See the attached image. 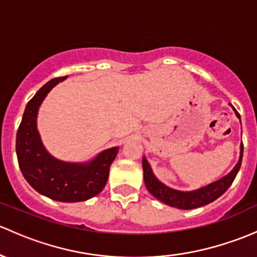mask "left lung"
<instances>
[{
    "label": "left lung",
    "mask_w": 257,
    "mask_h": 257,
    "mask_svg": "<svg viewBox=\"0 0 257 257\" xmlns=\"http://www.w3.org/2000/svg\"><path fill=\"white\" fill-rule=\"evenodd\" d=\"M234 110H235L237 117L240 118L239 113L236 112L235 108H234ZM242 150H244V145L241 144L239 161H237L235 167L226 176L221 177L220 180L215 181V182L209 183L208 186L198 188V190L191 191V192H182V191L172 190V188L167 187L164 183H161L154 175L147 159L143 158V171H144L145 186H147L148 191L155 198H158L159 201H161L163 203L170 207L178 208V209H193V208L206 206V204L212 203L213 201L219 198L221 194L230 187L233 181L235 180L240 166H241Z\"/></svg>",
    "instance_id": "left-lung-1"
}]
</instances>
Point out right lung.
Listing matches in <instances>:
<instances>
[{"label":"right lung","mask_w":257,"mask_h":257,"mask_svg":"<svg viewBox=\"0 0 257 257\" xmlns=\"http://www.w3.org/2000/svg\"><path fill=\"white\" fill-rule=\"evenodd\" d=\"M66 77L50 80L28 102L16 138V153L22 174L37 192L71 203L92 198L103 190L118 148L103 150L83 164L65 163L48 153L37 129L38 109L51 88Z\"/></svg>","instance_id":"right-lung-1"}]
</instances>
